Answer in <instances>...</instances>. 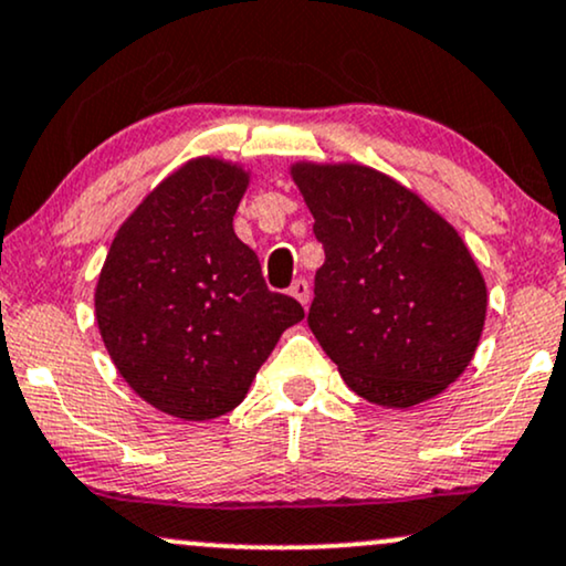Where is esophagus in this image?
<instances>
[{
	"mask_svg": "<svg viewBox=\"0 0 566 566\" xmlns=\"http://www.w3.org/2000/svg\"><path fill=\"white\" fill-rule=\"evenodd\" d=\"M290 295L307 307V303H311V284H307L305 279H295L290 287Z\"/></svg>",
	"mask_w": 566,
	"mask_h": 566,
	"instance_id": "34e87169",
	"label": "esophagus"
}]
</instances>
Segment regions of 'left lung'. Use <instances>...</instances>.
Returning a JSON list of instances; mask_svg holds the SVG:
<instances>
[{
	"mask_svg": "<svg viewBox=\"0 0 566 566\" xmlns=\"http://www.w3.org/2000/svg\"><path fill=\"white\" fill-rule=\"evenodd\" d=\"M316 271L307 326L349 389L381 407L441 395L473 360L485 282L447 219L405 185L360 164H295Z\"/></svg>",
	"mask_w": 566,
	"mask_h": 566,
	"instance_id": "8db88e82",
	"label": "left lung"
}]
</instances>
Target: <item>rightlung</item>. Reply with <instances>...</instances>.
Returning a JSON list of instances; mask_svg holds the SVG:
<instances>
[{"label": "right lung", "mask_w": 566, "mask_h": 566, "mask_svg": "<svg viewBox=\"0 0 566 566\" xmlns=\"http://www.w3.org/2000/svg\"><path fill=\"white\" fill-rule=\"evenodd\" d=\"M245 188L234 164L188 161L119 227L98 276L96 321L114 366L175 418L234 410L284 328L305 318L234 234Z\"/></svg>", "instance_id": "right-lung-1"}]
</instances>
